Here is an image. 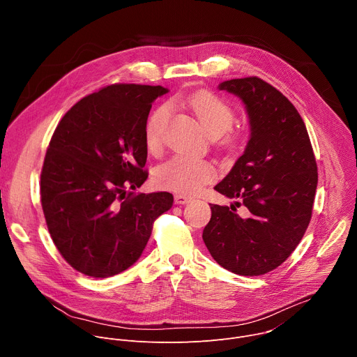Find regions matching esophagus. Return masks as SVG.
Segmentation results:
<instances>
[{"instance_id":"esophagus-1","label":"esophagus","mask_w":357,"mask_h":357,"mask_svg":"<svg viewBox=\"0 0 357 357\" xmlns=\"http://www.w3.org/2000/svg\"><path fill=\"white\" fill-rule=\"evenodd\" d=\"M174 200H175L176 205H185V203H189L192 200V197L185 196V195H175Z\"/></svg>"}]
</instances>
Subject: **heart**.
I'll use <instances>...</instances> for the list:
<instances>
[{
	"mask_svg": "<svg viewBox=\"0 0 357 357\" xmlns=\"http://www.w3.org/2000/svg\"><path fill=\"white\" fill-rule=\"evenodd\" d=\"M185 103L199 120L205 131L216 138L227 149L237 148L240 135L230 127L236 112L227 100L208 90L192 93L185 97ZM168 106H160L151 113L145 126V146L151 154H157L162 146V131L168 121ZM215 165L202 158L175 155L161 164L154 172L155 186L176 193L192 195L216 178Z\"/></svg>",
	"mask_w": 357,
	"mask_h": 357,
	"instance_id": "heart-1",
	"label": "heart"
}]
</instances>
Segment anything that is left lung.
Listing matches in <instances>:
<instances>
[{
  "mask_svg": "<svg viewBox=\"0 0 357 357\" xmlns=\"http://www.w3.org/2000/svg\"><path fill=\"white\" fill-rule=\"evenodd\" d=\"M245 105L251 137L244 154L215 190L237 197L249 211L212 205L203 229L212 257L238 275H263L281 266L299 244L312 218L318 167L302 117L291 101L257 76L219 86Z\"/></svg>",
  "mask_w": 357,
  "mask_h": 357,
  "instance_id": "8db88e82",
  "label": "left lung"
}]
</instances>
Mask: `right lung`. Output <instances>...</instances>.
I'll list each match as a JSON object with an SVG mask.
<instances>
[{
    "label": "right lung",
    "mask_w": 357,
    "mask_h": 357,
    "mask_svg": "<svg viewBox=\"0 0 357 357\" xmlns=\"http://www.w3.org/2000/svg\"><path fill=\"white\" fill-rule=\"evenodd\" d=\"M162 86L116 83L87 94L62 117L40 171L50 237L76 271L107 278L141 256L168 192L134 193L148 178L145 126Z\"/></svg>",
    "instance_id": "1"
}]
</instances>
